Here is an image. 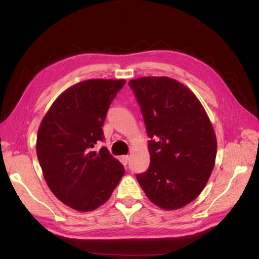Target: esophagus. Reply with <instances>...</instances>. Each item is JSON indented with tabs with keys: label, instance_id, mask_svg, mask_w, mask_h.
<instances>
[{
	"label": "esophagus",
	"instance_id": "esophagus-1",
	"mask_svg": "<svg viewBox=\"0 0 259 259\" xmlns=\"http://www.w3.org/2000/svg\"><path fill=\"white\" fill-rule=\"evenodd\" d=\"M129 161H130V157H129V156H123V157H122V162H123L124 164H126Z\"/></svg>",
	"mask_w": 259,
	"mask_h": 259
}]
</instances>
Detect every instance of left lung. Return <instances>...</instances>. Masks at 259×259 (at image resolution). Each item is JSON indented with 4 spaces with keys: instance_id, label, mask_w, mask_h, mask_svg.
<instances>
[{
    "instance_id": "obj_1",
    "label": "left lung",
    "mask_w": 259,
    "mask_h": 259,
    "mask_svg": "<svg viewBox=\"0 0 259 259\" xmlns=\"http://www.w3.org/2000/svg\"><path fill=\"white\" fill-rule=\"evenodd\" d=\"M141 106L150 166L137 176L151 202L176 210L200 195L214 167L217 139L199 99L168 76L129 81Z\"/></svg>"
}]
</instances>
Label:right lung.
Here are the masks:
<instances>
[{"mask_svg": "<svg viewBox=\"0 0 259 259\" xmlns=\"http://www.w3.org/2000/svg\"><path fill=\"white\" fill-rule=\"evenodd\" d=\"M124 79H90L68 88L43 117L36 155L49 188L78 211L103 205L124 175L107 148L90 151L103 139L107 111Z\"/></svg>", "mask_w": 259, "mask_h": 259, "instance_id": "right-lung-1", "label": "right lung"}]
</instances>
